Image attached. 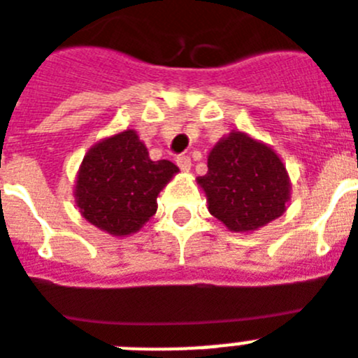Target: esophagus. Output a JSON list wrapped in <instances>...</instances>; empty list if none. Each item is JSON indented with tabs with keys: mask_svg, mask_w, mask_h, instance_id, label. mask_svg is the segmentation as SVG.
Returning a JSON list of instances; mask_svg holds the SVG:
<instances>
[{
	"mask_svg": "<svg viewBox=\"0 0 358 358\" xmlns=\"http://www.w3.org/2000/svg\"><path fill=\"white\" fill-rule=\"evenodd\" d=\"M177 164L181 168L182 172H190L192 170V159L188 155H181V157H177Z\"/></svg>",
	"mask_w": 358,
	"mask_h": 358,
	"instance_id": "esophagus-1",
	"label": "esophagus"
}]
</instances>
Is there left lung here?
Listing matches in <instances>:
<instances>
[{
  "instance_id": "left-lung-1",
  "label": "left lung",
  "mask_w": 358,
  "mask_h": 358,
  "mask_svg": "<svg viewBox=\"0 0 358 358\" xmlns=\"http://www.w3.org/2000/svg\"><path fill=\"white\" fill-rule=\"evenodd\" d=\"M208 212L235 234H250L282 215L292 195L286 164L266 143L231 130L208 154V172L195 179Z\"/></svg>"
}]
</instances>
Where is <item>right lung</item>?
<instances>
[{"mask_svg":"<svg viewBox=\"0 0 358 358\" xmlns=\"http://www.w3.org/2000/svg\"><path fill=\"white\" fill-rule=\"evenodd\" d=\"M177 172L166 159L152 161L136 130L127 128L85 154L76 176V206L101 231L127 237L157 212L159 192Z\"/></svg>","mask_w":358,"mask_h":358,"instance_id":"1","label":"right lung"}]
</instances>
